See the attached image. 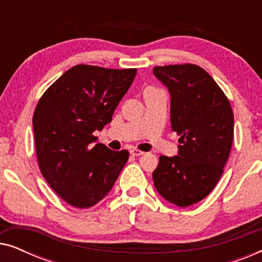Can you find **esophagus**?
I'll use <instances>...</instances> for the list:
<instances>
[{
	"mask_svg": "<svg viewBox=\"0 0 262 262\" xmlns=\"http://www.w3.org/2000/svg\"><path fill=\"white\" fill-rule=\"evenodd\" d=\"M130 154H131L132 156H141V155H143V154H144V152H143L142 150H138V149H131V150H130Z\"/></svg>",
	"mask_w": 262,
	"mask_h": 262,
	"instance_id": "esophagus-1",
	"label": "esophagus"
}]
</instances>
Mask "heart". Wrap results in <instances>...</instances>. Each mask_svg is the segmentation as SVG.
<instances>
[{"mask_svg": "<svg viewBox=\"0 0 262 262\" xmlns=\"http://www.w3.org/2000/svg\"><path fill=\"white\" fill-rule=\"evenodd\" d=\"M148 89H152V88H148Z\"/></svg>", "mask_w": 262, "mask_h": 262, "instance_id": "b5f03b06", "label": "heart"}]
</instances>
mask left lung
<instances>
[{
  "label": "left lung",
  "instance_id": "8db88e82",
  "mask_svg": "<svg viewBox=\"0 0 262 262\" xmlns=\"http://www.w3.org/2000/svg\"><path fill=\"white\" fill-rule=\"evenodd\" d=\"M152 71L170 93L171 128L180 136L179 155L160 156L154 185L168 202L186 207L209 195L223 174L234 138V113L203 68L186 63Z\"/></svg>",
  "mask_w": 262,
  "mask_h": 262
}]
</instances>
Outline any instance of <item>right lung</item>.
Wrapping results in <instances>:
<instances>
[{"label":"right lung","mask_w":262,"mask_h":262,"mask_svg":"<svg viewBox=\"0 0 262 262\" xmlns=\"http://www.w3.org/2000/svg\"><path fill=\"white\" fill-rule=\"evenodd\" d=\"M137 69H107L78 64L46 89L33 114L37 160L42 177L64 202L94 206L112 189L128 160L93 132L112 121Z\"/></svg>","instance_id":"obj_1"}]
</instances>
